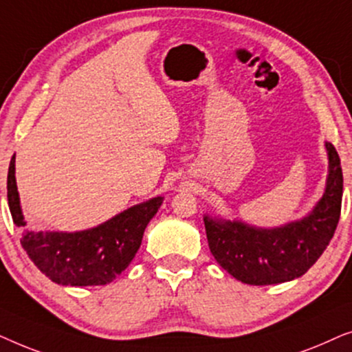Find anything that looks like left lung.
<instances>
[{
  "label": "left lung",
  "mask_w": 352,
  "mask_h": 352,
  "mask_svg": "<svg viewBox=\"0 0 352 352\" xmlns=\"http://www.w3.org/2000/svg\"><path fill=\"white\" fill-rule=\"evenodd\" d=\"M329 176L325 192L305 218L274 229L205 214L210 252L230 276L248 285L290 282L307 272L333 237L341 213L343 171L336 148L325 142Z\"/></svg>",
  "instance_id": "8db88e82"
}]
</instances>
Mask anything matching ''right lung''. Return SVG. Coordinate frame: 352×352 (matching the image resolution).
Masks as SVG:
<instances>
[{
  "label": "right lung",
  "instance_id": "add662e5",
  "mask_svg": "<svg viewBox=\"0 0 352 352\" xmlns=\"http://www.w3.org/2000/svg\"><path fill=\"white\" fill-rule=\"evenodd\" d=\"M8 204L14 224L23 228L16 184V153L8 171ZM163 197L134 205L93 229L78 232H35L25 229L21 243L35 266L52 282L70 287L105 285L120 276L141 247L144 230Z\"/></svg>",
  "mask_w": 352,
  "mask_h": 352
}]
</instances>
